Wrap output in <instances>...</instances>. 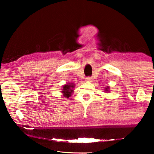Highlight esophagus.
I'll return each instance as SVG.
<instances>
[{"label":"esophagus","mask_w":154,"mask_h":154,"mask_svg":"<svg viewBox=\"0 0 154 154\" xmlns=\"http://www.w3.org/2000/svg\"><path fill=\"white\" fill-rule=\"evenodd\" d=\"M92 78L91 77H87L85 79V81H88V82H91L92 81Z\"/></svg>","instance_id":"1"}]
</instances>
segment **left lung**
I'll return each mask as SVG.
<instances>
[{
  "label": "left lung",
  "mask_w": 154,
  "mask_h": 154,
  "mask_svg": "<svg viewBox=\"0 0 154 154\" xmlns=\"http://www.w3.org/2000/svg\"><path fill=\"white\" fill-rule=\"evenodd\" d=\"M109 89H110V88H109V86H107L104 88V92H109Z\"/></svg>",
  "instance_id": "obj_1"
}]
</instances>
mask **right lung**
<instances>
[{
    "label": "right lung",
    "instance_id": "obj_1",
    "mask_svg": "<svg viewBox=\"0 0 154 154\" xmlns=\"http://www.w3.org/2000/svg\"><path fill=\"white\" fill-rule=\"evenodd\" d=\"M75 88V84L72 83H66L62 86V94L63 97L65 98H69L71 97V94L73 92V90Z\"/></svg>",
    "mask_w": 154,
    "mask_h": 154
}]
</instances>
